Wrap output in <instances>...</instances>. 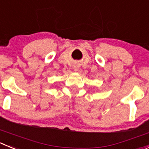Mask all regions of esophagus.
<instances>
[{
    "instance_id": "esophagus-1",
    "label": "esophagus",
    "mask_w": 149,
    "mask_h": 149,
    "mask_svg": "<svg viewBox=\"0 0 149 149\" xmlns=\"http://www.w3.org/2000/svg\"><path fill=\"white\" fill-rule=\"evenodd\" d=\"M75 70H77V68H76V69H75Z\"/></svg>"
}]
</instances>
